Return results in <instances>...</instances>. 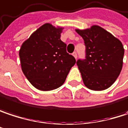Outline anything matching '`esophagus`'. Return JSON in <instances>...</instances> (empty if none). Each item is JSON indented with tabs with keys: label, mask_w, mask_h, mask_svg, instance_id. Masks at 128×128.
Here are the masks:
<instances>
[{
	"label": "esophagus",
	"mask_w": 128,
	"mask_h": 128,
	"mask_svg": "<svg viewBox=\"0 0 128 128\" xmlns=\"http://www.w3.org/2000/svg\"><path fill=\"white\" fill-rule=\"evenodd\" d=\"M72 55H73V56L76 58V59L77 58V57H78V55H77V52H74L73 53H72Z\"/></svg>",
	"instance_id": "1"
}]
</instances>
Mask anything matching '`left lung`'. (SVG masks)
<instances>
[{"mask_svg":"<svg viewBox=\"0 0 128 128\" xmlns=\"http://www.w3.org/2000/svg\"><path fill=\"white\" fill-rule=\"evenodd\" d=\"M86 46L84 59L76 64L85 86L102 91L109 88L120 76L122 68L124 48L122 42L98 26L76 30Z\"/></svg>","mask_w":128,"mask_h":128,"instance_id":"8db88e82","label":"left lung"}]
</instances>
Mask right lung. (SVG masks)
<instances>
[{
  "mask_svg": "<svg viewBox=\"0 0 128 128\" xmlns=\"http://www.w3.org/2000/svg\"><path fill=\"white\" fill-rule=\"evenodd\" d=\"M62 30L46 23L34 32L20 50L22 72L41 91L60 87L76 64V58L66 52V44L60 39Z\"/></svg>",
  "mask_w": 128,
  "mask_h": 128,
  "instance_id": "1",
  "label": "right lung"
}]
</instances>
